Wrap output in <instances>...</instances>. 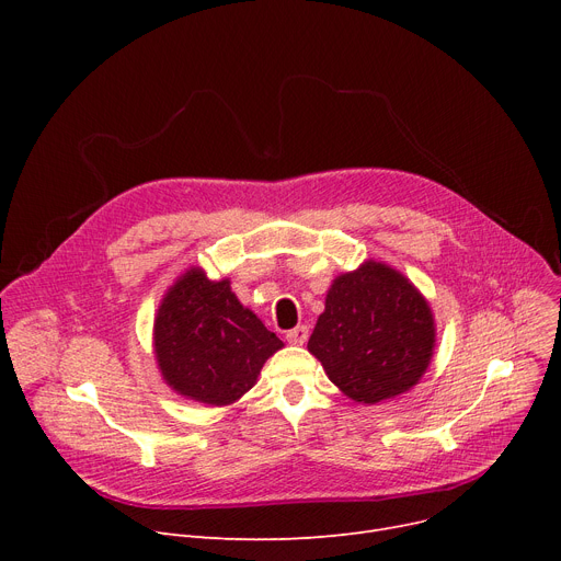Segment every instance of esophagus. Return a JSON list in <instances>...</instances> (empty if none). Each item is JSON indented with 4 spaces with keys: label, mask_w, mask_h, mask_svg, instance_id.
I'll list each match as a JSON object with an SVG mask.
<instances>
[{
    "label": "esophagus",
    "mask_w": 561,
    "mask_h": 561,
    "mask_svg": "<svg viewBox=\"0 0 561 561\" xmlns=\"http://www.w3.org/2000/svg\"><path fill=\"white\" fill-rule=\"evenodd\" d=\"M307 339H309V328L307 325H298V328H293L290 332H286V341L290 345H305Z\"/></svg>",
    "instance_id": "1"
}]
</instances>
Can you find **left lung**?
<instances>
[{
  "label": "left lung",
  "instance_id": "8db88e82",
  "mask_svg": "<svg viewBox=\"0 0 561 561\" xmlns=\"http://www.w3.org/2000/svg\"><path fill=\"white\" fill-rule=\"evenodd\" d=\"M307 347L343 396L377 404L419 385L436 347V322L414 282L366 259L334 277Z\"/></svg>",
  "mask_w": 561,
  "mask_h": 561
}]
</instances>
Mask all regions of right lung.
<instances>
[{
  "label": "right lung",
  "instance_id": "1",
  "mask_svg": "<svg viewBox=\"0 0 561 561\" xmlns=\"http://www.w3.org/2000/svg\"><path fill=\"white\" fill-rule=\"evenodd\" d=\"M152 347L165 385L206 407L239 402L284 343L241 305L229 277L191 265L168 286L154 316Z\"/></svg>",
  "mask_w": 561,
  "mask_h": 561
}]
</instances>
